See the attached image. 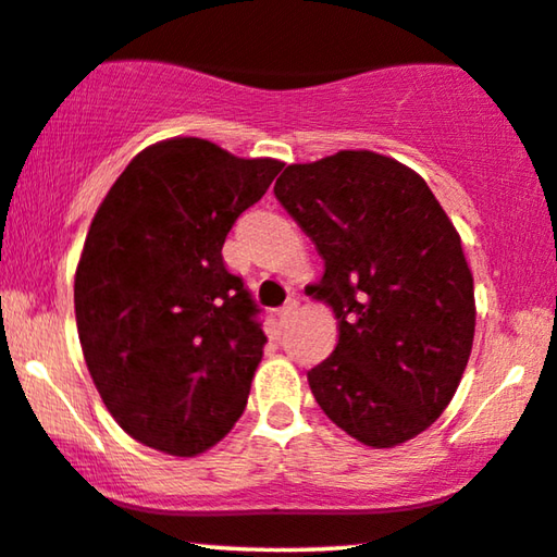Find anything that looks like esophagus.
Instances as JSON below:
<instances>
[{
  "label": "esophagus",
  "instance_id": "obj_1",
  "mask_svg": "<svg viewBox=\"0 0 557 557\" xmlns=\"http://www.w3.org/2000/svg\"><path fill=\"white\" fill-rule=\"evenodd\" d=\"M297 308H300V302H297V297H289V300H287L285 305H282V308L277 310V318H280V323H287L289 318H295Z\"/></svg>",
  "mask_w": 557,
  "mask_h": 557
}]
</instances>
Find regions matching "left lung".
I'll use <instances>...</instances> for the list:
<instances>
[{
  "mask_svg": "<svg viewBox=\"0 0 557 557\" xmlns=\"http://www.w3.org/2000/svg\"><path fill=\"white\" fill-rule=\"evenodd\" d=\"M275 197L325 260L310 287L341 323L333 356L308 371L325 417L375 449L432 426L474 341V280L424 178L373 151L282 171Z\"/></svg>",
  "mask_w": 557,
  "mask_h": 557,
  "instance_id": "1",
  "label": "left lung"
}]
</instances>
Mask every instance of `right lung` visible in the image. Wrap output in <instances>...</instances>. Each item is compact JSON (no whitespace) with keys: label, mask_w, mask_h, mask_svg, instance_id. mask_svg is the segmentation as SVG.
<instances>
[{"label":"right lung","mask_w":557,"mask_h":557,"mask_svg":"<svg viewBox=\"0 0 557 557\" xmlns=\"http://www.w3.org/2000/svg\"><path fill=\"white\" fill-rule=\"evenodd\" d=\"M280 169L203 138L161 140L96 211L75 272L77 335L100 398L140 444L194 457L245 411L268 338L222 247Z\"/></svg>","instance_id":"add662e5"}]
</instances>
